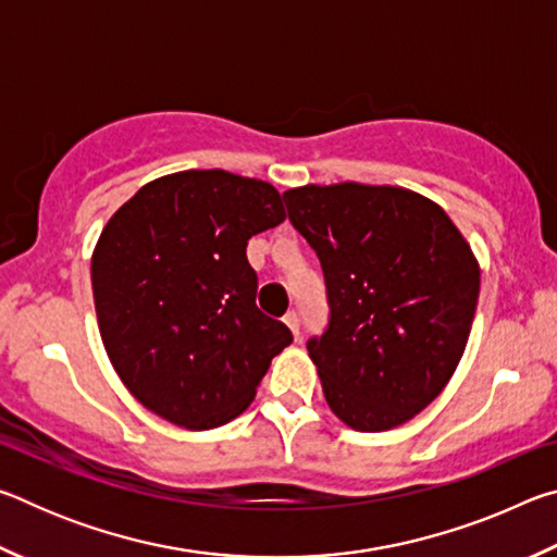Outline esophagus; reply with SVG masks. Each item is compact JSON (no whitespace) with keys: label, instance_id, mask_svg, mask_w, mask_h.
<instances>
[{"label":"esophagus","instance_id":"obj_1","mask_svg":"<svg viewBox=\"0 0 557 557\" xmlns=\"http://www.w3.org/2000/svg\"><path fill=\"white\" fill-rule=\"evenodd\" d=\"M285 324H287V329L292 332V336L299 338V314L297 312H287L285 314Z\"/></svg>","mask_w":557,"mask_h":557}]
</instances>
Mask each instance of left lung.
<instances>
[{"label": "left lung", "mask_w": 557, "mask_h": 557, "mask_svg": "<svg viewBox=\"0 0 557 557\" xmlns=\"http://www.w3.org/2000/svg\"><path fill=\"white\" fill-rule=\"evenodd\" d=\"M289 221L322 262L329 329L309 338L324 398L358 432L422 412L465 354L479 262L440 203L403 186L287 188Z\"/></svg>", "instance_id": "8db88e82"}]
</instances>
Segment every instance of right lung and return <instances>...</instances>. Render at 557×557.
I'll use <instances>...</instances> for the list:
<instances>
[{"label":"right lung","instance_id":"right-lung-1","mask_svg":"<svg viewBox=\"0 0 557 557\" xmlns=\"http://www.w3.org/2000/svg\"><path fill=\"white\" fill-rule=\"evenodd\" d=\"M285 219L275 186L223 169L159 176L110 215L90 260L98 329L147 410L201 432L256 398L292 334L256 307L245 245Z\"/></svg>","mask_w":557,"mask_h":557}]
</instances>
